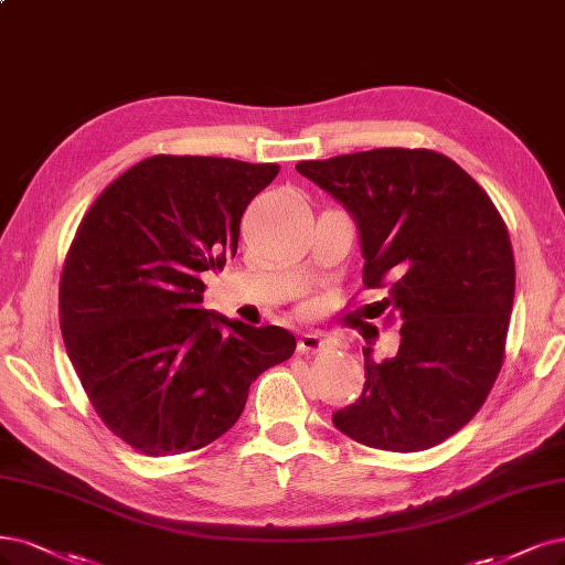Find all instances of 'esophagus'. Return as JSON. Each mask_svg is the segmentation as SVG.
<instances>
[{
    "label": "esophagus",
    "mask_w": 565,
    "mask_h": 565,
    "mask_svg": "<svg viewBox=\"0 0 565 565\" xmlns=\"http://www.w3.org/2000/svg\"><path fill=\"white\" fill-rule=\"evenodd\" d=\"M327 345H329V339L322 332H303L299 337V353L301 355L320 353V350H324Z\"/></svg>",
    "instance_id": "1"
}]
</instances>
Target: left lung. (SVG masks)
I'll return each instance as SVG.
<instances>
[{
    "instance_id": "obj_1",
    "label": "left lung",
    "mask_w": 565,
    "mask_h": 565,
    "mask_svg": "<svg viewBox=\"0 0 565 565\" xmlns=\"http://www.w3.org/2000/svg\"><path fill=\"white\" fill-rule=\"evenodd\" d=\"M297 170L353 217L364 285L399 324L397 353L364 348V391L337 430L383 451H423L458 433L498 379L514 303L510 233L486 191L430 149H372Z\"/></svg>"
}]
</instances>
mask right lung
<instances>
[{
  "label": "right lung",
  "mask_w": 565,
  "mask_h": 565,
  "mask_svg": "<svg viewBox=\"0 0 565 565\" xmlns=\"http://www.w3.org/2000/svg\"><path fill=\"white\" fill-rule=\"evenodd\" d=\"M276 163L151 157L86 212L61 280L63 339L97 416L147 456L196 451L241 418L249 385L297 339L203 308L201 274L236 257Z\"/></svg>",
  "instance_id": "add662e5"
}]
</instances>
